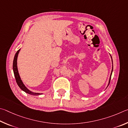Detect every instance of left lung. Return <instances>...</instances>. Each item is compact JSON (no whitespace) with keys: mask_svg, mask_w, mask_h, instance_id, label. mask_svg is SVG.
I'll return each instance as SVG.
<instances>
[{"mask_svg":"<svg viewBox=\"0 0 128 128\" xmlns=\"http://www.w3.org/2000/svg\"><path fill=\"white\" fill-rule=\"evenodd\" d=\"M112 58V57H111ZM112 71H113V64H112V71H111V75H110V80H109V82H108V85L110 84V80H111V75H112Z\"/></svg>","mask_w":128,"mask_h":128,"instance_id":"1","label":"left lung"}]
</instances>
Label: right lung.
<instances>
[{"label":"right lung","instance_id":"right-lung-1","mask_svg":"<svg viewBox=\"0 0 128 128\" xmlns=\"http://www.w3.org/2000/svg\"><path fill=\"white\" fill-rule=\"evenodd\" d=\"M20 50V49H19L18 50L16 54L14 56V60H13V72H14V77L16 80L17 84H18V86L21 88L22 90L24 91V92H26L27 93L31 95H33V96H38V95H40L42 94V93H33L32 92H31L28 90V89L26 88V87L24 86V84L23 82H22V80L20 78V76L18 74V68H17V57H18V54Z\"/></svg>","mask_w":128,"mask_h":128}]
</instances>
